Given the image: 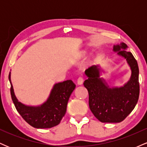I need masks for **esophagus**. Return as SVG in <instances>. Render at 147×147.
<instances>
[{
    "label": "esophagus",
    "mask_w": 147,
    "mask_h": 147,
    "mask_svg": "<svg viewBox=\"0 0 147 147\" xmlns=\"http://www.w3.org/2000/svg\"><path fill=\"white\" fill-rule=\"evenodd\" d=\"M84 83V79L82 77H79L78 79H77V84L78 85H82Z\"/></svg>",
    "instance_id": "esophagus-1"
}]
</instances>
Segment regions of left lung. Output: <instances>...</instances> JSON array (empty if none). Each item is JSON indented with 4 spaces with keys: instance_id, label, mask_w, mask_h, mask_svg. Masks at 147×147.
I'll use <instances>...</instances> for the list:
<instances>
[{
    "instance_id": "1",
    "label": "left lung",
    "mask_w": 147,
    "mask_h": 147,
    "mask_svg": "<svg viewBox=\"0 0 147 147\" xmlns=\"http://www.w3.org/2000/svg\"><path fill=\"white\" fill-rule=\"evenodd\" d=\"M127 48L126 44L121 43L113 45V50L125 59L131 70L130 79L123 86L109 87L100 77L99 65H92L85 71L88 79L84 85L88 91L89 107L95 117L102 122H121L137 104L140 94L139 68L132 53L126 50Z\"/></svg>"
}]
</instances>
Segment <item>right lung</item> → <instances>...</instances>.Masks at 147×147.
<instances>
[{
  "mask_svg": "<svg viewBox=\"0 0 147 147\" xmlns=\"http://www.w3.org/2000/svg\"><path fill=\"white\" fill-rule=\"evenodd\" d=\"M11 84V99L16 110L30 126L36 129H48L58 125L66 112L70 96L75 88L72 80L55 84L47 100L40 106H28L18 102L11 82V72L9 74Z\"/></svg>",
  "mask_w": 147,
  "mask_h": 147,
  "instance_id": "add662e5",
  "label": "right lung"
}]
</instances>
